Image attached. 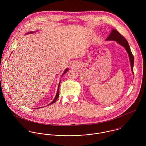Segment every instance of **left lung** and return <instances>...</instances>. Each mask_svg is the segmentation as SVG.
<instances>
[{
  "label": "left lung",
  "mask_w": 146,
  "mask_h": 146,
  "mask_svg": "<svg viewBox=\"0 0 146 146\" xmlns=\"http://www.w3.org/2000/svg\"><path fill=\"white\" fill-rule=\"evenodd\" d=\"M106 40H107L116 41L119 44H120V45H121L122 46H123L125 48L127 53L129 54V58H130V61L131 67V71H132L133 73H134L133 66H134V56L131 52L128 42L126 40V39H125V38L121 34H120V33H119L117 30L113 29L112 30L111 33L110 34L109 36L106 39Z\"/></svg>",
  "instance_id": "left-lung-1"
}]
</instances>
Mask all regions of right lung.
<instances>
[{"instance_id": "right-lung-1", "label": "right lung", "mask_w": 146, "mask_h": 146, "mask_svg": "<svg viewBox=\"0 0 146 146\" xmlns=\"http://www.w3.org/2000/svg\"><path fill=\"white\" fill-rule=\"evenodd\" d=\"M34 33V31H32V32H31L30 33ZM68 68H67L65 71H64V72H63V75H64L67 71H68ZM60 83H61V80H60V84H59V85H58V90H57V94H56V97H55V98H54V99L53 100V101L50 104H48V106L49 105H50V104H54V102H56V101H57V100L58 99V97H59V89H60V88H59V86H60Z\"/></svg>"}]
</instances>
